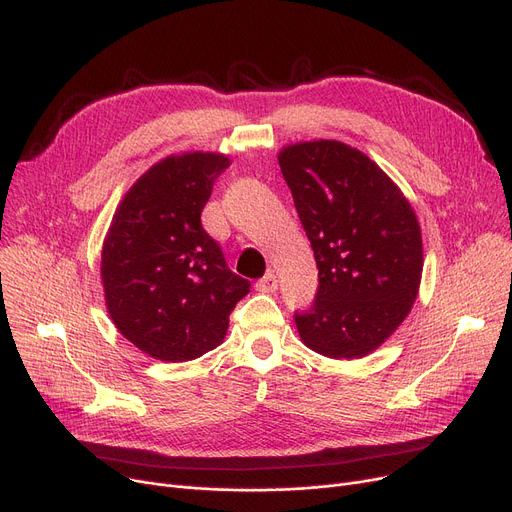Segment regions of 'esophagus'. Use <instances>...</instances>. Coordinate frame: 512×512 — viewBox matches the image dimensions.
<instances>
[{"label":"esophagus","instance_id":"1","mask_svg":"<svg viewBox=\"0 0 512 512\" xmlns=\"http://www.w3.org/2000/svg\"><path fill=\"white\" fill-rule=\"evenodd\" d=\"M255 286H257L259 292H276L278 290V278H276V274L267 272L261 280H257Z\"/></svg>","mask_w":512,"mask_h":512}]
</instances>
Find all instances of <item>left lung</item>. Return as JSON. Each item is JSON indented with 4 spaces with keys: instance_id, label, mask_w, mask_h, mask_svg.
I'll return each mask as SVG.
<instances>
[{
    "instance_id": "obj_1",
    "label": "left lung",
    "mask_w": 512,
    "mask_h": 512,
    "mask_svg": "<svg viewBox=\"0 0 512 512\" xmlns=\"http://www.w3.org/2000/svg\"><path fill=\"white\" fill-rule=\"evenodd\" d=\"M278 161L319 270L311 309L294 313L299 334L324 357H365L417 299L423 247L413 207L351 145L299 143Z\"/></svg>"
}]
</instances>
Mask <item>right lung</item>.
<instances>
[{
    "label": "right lung",
    "mask_w": 512,
    "mask_h": 512,
    "mask_svg": "<svg viewBox=\"0 0 512 512\" xmlns=\"http://www.w3.org/2000/svg\"><path fill=\"white\" fill-rule=\"evenodd\" d=\"M218 153L172 155L132 184L103 242L105 303L120 334L161 361H191L218 346L251 282L236 276L201 224Z\"/></svg>",
    "instance_id": "add662e5"
}]
</instances>
